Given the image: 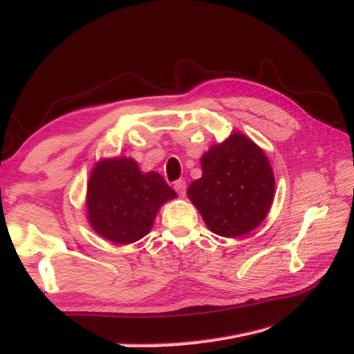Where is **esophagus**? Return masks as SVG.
<instances>
[{"mask_svg":"<svg viewBox=\"0 0 354 354\" xmlns=\"http://www.w3.org/2000/svg\"><path fill=\"white\" fill-rule=\"evenodd\" d=\"M186 181L185 180H177L176 183H174V189H176V192L177 194L180 195V196H185V194H186Z\"/></svg>","mask_w":354,"mask_h":354,"instance_id":"34e87169","label":"esophagus"}]
</instances>
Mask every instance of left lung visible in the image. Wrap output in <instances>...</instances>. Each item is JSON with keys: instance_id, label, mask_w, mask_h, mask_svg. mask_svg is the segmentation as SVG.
Wrapping results in <instances>:
<instances>
[{"instance_id": "1", "label": "left lung", "mask_w": 354, "mask_h": 354, "mask_svg": "<svg viewBox=\"0 0 354 354\" xmlns=\"http://www.w3.org/2000/svg\"><path fill=\"white\" fill-rule=\"evenodd\" d=\"M202 177L187 196L207 227L224 238H238L259 227L272 207L274 176L263 149L242 133L214 145L201 158Z\"/></svg>"}]
</instances>
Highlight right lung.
Wrapping results in <instances>:
<instances>
[{
    "instance_id": "add662e5",
    "label": "right lung",
    "mask_w": 354,
    "mask_h": 354,
    "mask_svg": "<svg viewBox=\"0 0 354 354\" xmlns=\"http://www.w3.org/2000/svg\"><path fill=\"white\" fill-rule=\"evenodd\" d=\"M176 196L162 176L142 173L133 158L102 159L87 186L88 223L104 239L133 243L151 232L160 205Z\"/></svg>"
}]
</instances>
